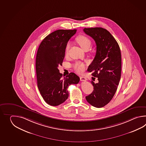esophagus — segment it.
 <instances>
[{
	"mask_svg": "<svg viewBox=\"0 0 146 146\" xmlns=\"http://www.w3.org/2000/svg\"><path fill=\"white\" fill-rule=\"evenodd\" d=\"M80 79L81 81H86L87 80V78L84 77V76H80Z\"/></svg>",
	"mask_w": 146,
	"mask_h": 146,
	"instance_id": "1",
	"label": "esophagus"
}]
</instances>
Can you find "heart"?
Returning a JSON list of instances; mask_svg holds the SVG:
<instances>
[{
	"label": "heart",
	"mask_w": 146,
	"mask_h": 146,
	"mask_svg": "<svg viewBox=\"0 0 146 146\" xmlns=\"http://www.w3.org/2000/svg\"><path fill=\"white\" fill-rule=\"evenodd\" d=\"M76 41L80 46L84 50H88L91 45V41L90 40V38L84 35H81L78 36L76 38ZM69 47H70V44L68 43L66 46V56H68ZM74 70L78 73H82L84 72L85 69V65L83 62H76L74 64Z\"/></svg>",
	"instance_id": "heart-1"
}]
</instances>
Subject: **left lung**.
<instances>
[{
  "label": "left lung",
  "mask_w": 146,
  "mask_h": 146,
  "mask_svg": "<svg viewBox=\"0 0 146 146\" xmlns=\"http://www.w3.org/2000/svg\"><path fill=\"white\" fill-rule=\"evenodd\" d=\"M84 32L96 42V54L88 71L98 80L93 81V92L86 96L87 102L100 108L112 99L117 89L121 76V58L117 41L109 31L102 28H84Z\"/></svg>",
  "instance_id": "8db88e82"
}]
</instances>
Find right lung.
Instances as JSON below:
<instances>
[{
  "label": "right lung",
  "instance_id": "obj_1",
  "mask_svg": "<svg viewBox=\"0 0 146 146\" xmlns=\"http://www.w3.org/2000/svg\"><path fill=\"white\" fill-rule=\"evenodd\" d=\"M77 30H58L48 35L40 43L36 57L37 87L40 94L50 106H57L68 98V88L77 84L80 78L74 72L65 77L59 72L65 55L66 46Z\"/></svg>",
  "mask_w": 146,
  "mask_h": 146
}]
</instances>
